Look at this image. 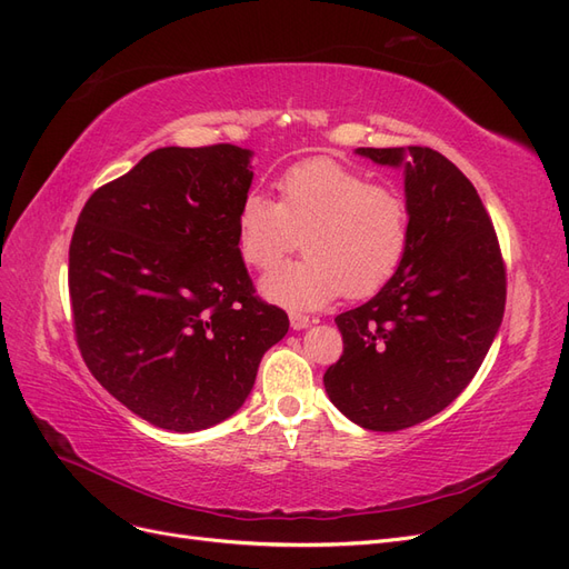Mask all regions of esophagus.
<instances>
[{
    "mask_svg": "<svg viewBox=\"0 0 569 569\" xmlns=\"http://www.w3.org/2000/svg\"><path fill=\"white\" fill-rule=\"evenodd\" d=\"M312 323V319L307 315H300V312H290V327H293L296 331H302Z\"/></svg>",
    "mask_w": 569,
    "mask_h": 569,
    "instance_id": "obj_1",
    "label": "esophagus"
}]
</instances>
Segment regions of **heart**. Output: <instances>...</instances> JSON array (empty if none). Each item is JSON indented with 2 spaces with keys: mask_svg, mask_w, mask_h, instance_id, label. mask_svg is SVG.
<instances>
[{
  "mask_svg": "<svg viewBox=\"0 0 569 569\" xmlns=\"http://www.w3.org/2000/svg\"><path fill=\"white\" fill-rule=\"evenodd\" d=\"M279 202L250 190L236 229L246 264L271 271L300 246V264L271 273L264 293L290 307H317L336 296H375L410 248V207L391 183L333 159H307L276 181Z\"/></svg>",
  "mask_w": 569,
  "mask_h": 569,
  "instance_id": "heart-1",
  "label": "heart"
}]
</instances>
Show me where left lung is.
<instances>
[{"instance_id": "8db88e82", "label": "left lung", "mask_w": 569, "mask_h": 569, "mask_svg": "<svg viewBox=\"0 0 569 569\" xmlns=\"http://www.w3.org/2000/svg\"><path fill=\"white\" fill-rule=\"evenodd\" d=\"M405 164L410 248L369 302L336 317L343 355L323 375L336 408L371 431L419 425L475 379L506 312V262L469 178L431 148H360Z\"/></svg>"}]
</instances>
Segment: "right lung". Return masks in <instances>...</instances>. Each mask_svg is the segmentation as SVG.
<instances>
[{
    "label": "right lung",
    "instance_id": "add662e5",
    "mask_svg": "<svg viewBox=\"0 0 569 569\" xmlns=\"http://www.w3.org/2000/svg\"><path fill=\"white\" fill-rule=\"evenodd\" d=\"M250 152L229 142L161 148L97 188L69 248L80 355L150 425L200 431L252 391L288 315L257 296L236 214Z\"/></svg>",
    "mask_w": 569,
    "mask_h": 569
}]
</instances>
